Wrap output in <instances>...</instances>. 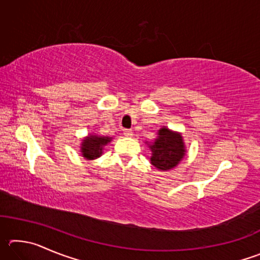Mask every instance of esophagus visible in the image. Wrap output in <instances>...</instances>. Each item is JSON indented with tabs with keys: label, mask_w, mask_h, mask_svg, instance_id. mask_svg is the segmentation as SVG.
I'll return each instance as SVG.
<instances>
[{
	"label": "esophagus",
	"mask_w": 260,
	"mask_h": 260,
	"mask_svg": "<svg viewBox=\"0 0 260 260\" xmlns=\"http://www.w3.org/2000/svg\"><path fill=\"white\" fill-rule=\"evenodd\" d=\"M124 135L127 136V138H132L134 135V132L132 129H124Z\"/></svg>",
	"instance_id": "obj_1"
}]
</instances>
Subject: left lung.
<instances>
[{
	"instance_id": "left-lung-1",
	"label": "left lung",
	"mask_w": 260,
	"mask_h": 260,
	"mask_svg": "<svg viewBox=\"0 0 260 260\" xmlns=\"http://www.w3.org/2000/svg\"><path fill=\"white\" fill-rule=\"evenodd\" d=\"M146 143L151 151V165L162 172L177 167L187 153L182 134L166 126L158 129L152 142Z\"/></svg>"
}]
</instances>
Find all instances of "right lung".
<instances>
[{"instance_id": "right-lung-1", "label": "right lung", "mask_w": 260, "mask_h": 260, "mask_svg": "<svg viewBox=\"0 0 260 260\" xmlns=\"http://www.w3.org/2000/svg\"><path fill=\"white\" fill-rule=\"evenodd\" d=\"M112 141L110 136H101L98 134H88L81 140L80 152L87 160H94L103 155L104 147Z\"/></svg>"}]
</instances>
